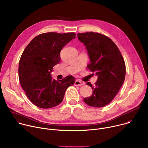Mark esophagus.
Instances as JSON below:
<instances>
[{"mask_svg": "<svg viewBox=\"0 0 148 148\" xmlns=\"http://www.w3.org/2000/svg\"><path fill=\"white\" fill-rule=\"evenodd\" d=\"M84 84L83 82H82L81 81H79V80H78V79H77V80L75 81V83H74V85L76 86H83Z\"/></svg>", "mask_w": 148, "mask_h": 148, "instance_id": "1", "label": "esophagus"}]
</instances>
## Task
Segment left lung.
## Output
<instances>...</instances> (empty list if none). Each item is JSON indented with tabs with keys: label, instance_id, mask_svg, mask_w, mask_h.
<instances>
[{
	"label": "left lung",
	"instance_id": "8db88e82",
	"mask_svg": "<svg viewBox=\"0 0 148 148\" xmlns=\"http://www.w3.org/2000/svg\"><path fill=\"white\" fill-rule=\"evenodd\" d=\"M77 36L86 46L90 59L88 69L95 72L98 77L94 86L90 82L87 83L93 92L91 96L84 98V101L91 107H103L112 101L124 82V60L109 37L94 32L78 33Z\"/></svg>",
	"mask_w": 148,
	"mask_h": 148
}]
</instances>
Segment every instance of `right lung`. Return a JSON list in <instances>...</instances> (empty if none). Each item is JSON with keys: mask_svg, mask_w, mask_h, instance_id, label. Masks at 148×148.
Instances as JSON below:
<instances>
[{"mask_svg": "<svg viewBox=\"0 0 148 148\" xmlns=\"http://www.w3.org/2000/svg\"><path fill=\"white\" fill-rule=\"evenodd\" d=\"M75 37L74 33H43L25 49L18 63V78L26 96L36 106L45 109L57 106L67 88L74 84L73 76L56 81L51 73L60 61L62 48Z\"/></svg>", "mask_w": 148, "mask_h": 148, "instance_id": "1", "label": "right lung"}]
</instances>
